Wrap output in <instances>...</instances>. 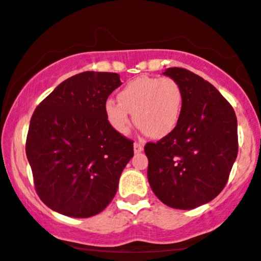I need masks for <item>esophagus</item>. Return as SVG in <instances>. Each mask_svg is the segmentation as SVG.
Returning <instances> with one entry per match:
<instances>
[{
  "label": "esophagus",
  "mask_w": 261,
  "mask_h": 261,
  "mask_svg": "<svg viewBox=\"0 0 261 261\" xmlns=\"http://www.w3.org/2000/svg\"><path fill=\"white\" fill-rule=\"evenodd\" d=\"M134 151L135 153H140L143 151V143L142 142H135L134 143Z\"/></svg>",
  "instance_id": "esophagus-1"
}]
</instances>
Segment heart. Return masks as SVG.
<instances>
[{"instance_id": "obj_1", "label": "heart", "mask_w": 261, "mask_h": 261, "mask_svg": "<svg viewBox=\"0 0 261 261\" xmlns=\"http://www.w3.org/2000/svg\"><path fill=\"white\" fill-rule=\"evenodd\" d=\"M182 95L178 82L170 77L141 76L127 83L118 93V103L108 100L104 114L116 133L126 135L131 119L147 136L161 139L178 125Z\"/></svg>"}]
</instances>
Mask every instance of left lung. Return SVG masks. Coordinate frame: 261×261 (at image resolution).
Masks as SVG:
<instances>
[{
	"label": "left lung",
	"mask_w": 261,
	"mask_h": 261,
	"mask_svg": "<svg viewBox=\"0 0 261 261\" xmlns=\"http://www.w3.org/2000/svg\"><path fill=\"white\" fill-rule=\"evenodd\" d=\"M181 89L178 125L157 142H147V178L154 195L169 207L191 210L223 190L238 153L233 108L211 83L191 71L164 72Z\"/></svg>",
	"instance_id": "8db88e82"
}]
</instances>
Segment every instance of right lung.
Returning a JSON list of instances; mask_svg holds the SVG:
<instances>
[{"mask_svg":"<svg viewBox=\"0 0 261 261\" xmlns=\"http://www.w3.org/2000/svg\"><path fill=\"white\" fill-rule=\"evenodd\" d=\"M121 86L114 72L87 71L56 87L33 113L25 153L37 194L65 216L99 214L118 190L134 141L108 122L104 106Z\"/></svg>","mask_w":261,"mask_h":261,"instance_id":"obj_1","label":"right lung"}]
</instances>
